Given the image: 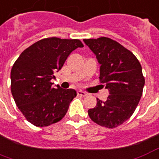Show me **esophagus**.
<instances>
[{
    "mask_svg": "<svg viewBox=\"0 0 159 159\" xmlns=\"http://www.w3.org/2000/svg\"><path fill=\"white\" fill-rule=\"evenodd\" d=\"M77 95L82 96V97H86V96H88V93H85V92L82 90H78L77 91Z\"/></svg>",
    "mask_w": 159,
    "mask_h": 159,
    "instance_id": "obj_1",
    "label": "esophagus"
}]
</instances>
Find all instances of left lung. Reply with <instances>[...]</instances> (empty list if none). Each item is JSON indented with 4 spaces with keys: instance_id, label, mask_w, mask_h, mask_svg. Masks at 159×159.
<instances>
[{
    "instance_id": "obj_1",
    "label": "left lung",
    "mask_w": 159,
    "mask_h": 159,
    "mask_svg": "<svg viewBox=\"0 0 159 159\" xmlns=\"http://www.w3.org/2000/svg\"><path fill=\"white\" fill-rule=\"evenodd\" d=\"M83 42L101 65L99 79L110 94L106 102L97 99L88 115L98 125L117 128L133 115L140 101L145 83L141 64L133 52L110 38Z\"/></svg>"
}]
</instances>
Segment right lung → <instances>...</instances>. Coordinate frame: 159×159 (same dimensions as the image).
<instances>
[{
    "mask_svg": "<svg viewBox=\"0 0 159 159\" xmlns=\"http://www.w3.org/2000/svg\"><path fill=\"white\" fill-rule=\"evenodd\" d=\"M83 47L77 39L51 37L40 40L24 50L11 71V89L24 117L36 127L59 122L77 96L74 89L54 88L51 80L75 49Z\"/></svg>",
    "mask_w": 159,
    "mask_h": 159,
    "instance_id": "obj_1",
    "label": "right lung"
}]
</instances>
